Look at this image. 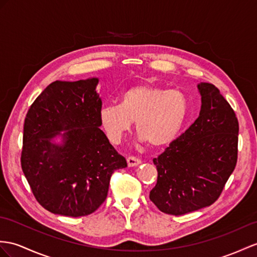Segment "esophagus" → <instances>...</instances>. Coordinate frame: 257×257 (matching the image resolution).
<instances>
[{
    "label": "esophagus",
    "mask_w": 257,
    "mask_h": 257,
    "mask_svg": "<svg viewBox=\"0 0 257 257\" xmlns=\"http://www.w3.org/2000/svg\"><path fill=\"white\" fill-rule=\"evenodd\" d=\"M127 161V165L128 167H135V166H139L141 164V159L134 157V156H130V157L126 159Z\"/></svg>",
    "instance_id": "34e87169"
}]
</instances>
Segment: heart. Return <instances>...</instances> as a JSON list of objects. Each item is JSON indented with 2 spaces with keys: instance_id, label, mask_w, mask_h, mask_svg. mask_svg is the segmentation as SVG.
I'll return each mask as SVG.
<instances>
[{
  "instance_id": "1",
  "label": "heart",
  "mask_w": 257,
  "mask_h": 257,
  "mask_svg": "<svg viewBox=\"0 0 257 257\" xmlns=\"http://www.w3.org/2000/svg\"><path fill=\"white\" fill-rule=\"evenodd\" d=\"M189 103L177 89L139 84L125 89L118 104L104 105L99 111L100 124L112 144H118L136 124V132L153 147L170 144L182 128Z\"/></svg>"
}]
</instances>
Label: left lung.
Instances as JSON below:
<instances>
[{"label":"left lung","instance_id":"1","mask_svg":"<svg viewBox=\"0 0 257 257\" xmlns=\"http://www.w3.org/2000/svg\"><path fill=\"white\" fill-rule=\"evenodd\" d=\"M199 116L154 164L158 178L149 198L168 215H185L214 204L237 160L239 122L216 86L197 85Z\"/></svg>","mask_w":257,"mask_h":257}]
</instances>
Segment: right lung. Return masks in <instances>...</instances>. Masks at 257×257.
<instances>
[{"instance_id":"obj_1","label":"right lung","mask_w":257,"mask_h":257,"mask_svg":"<svg viewBox=\"0 0 257 257\" xmlns=\"http://www.w3.org/2000/svg\"><path fill=\"white\" fill-rule=\"evenodd\" d=\"M97 84L98 78L55 80L25 117L23 172L37 202L56 215L92 214L107 198L112 173L127 167L99 128ZM58 135L64 137L62 146L51 143Z\"/></svg>"}]
</instances>
